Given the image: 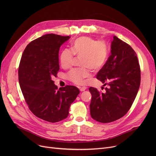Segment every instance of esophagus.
Here are the masks:
<instances>
[{
    "label": "esophagus",
    "instance_id": "obj_1",
    "mask_svg": "<svg viewBox=\"0 0 156 156\" xmlns=\"http://www.w3.org/2000/svg\"><path fill=\"white\" fill-rule=\"evenodd\" d=\"M79 88H80V90L81 92H83V91H85V90L87 89V87H80Z\"/></svg>",
    "mask_w": 156,
    "mask_h": 156
}]
</instances>
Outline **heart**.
I'll return each instance as SVG.
<instances>
[{"label": "heart", "mask_w": 156, "mask_h": 156, "mask_svg": "<svg viewBox=\"0 0 156 156\" xmlns=\"http://www.w3.org/2000/svg\"><path fill=\"white\" fill-rule=\"evenodd\" d=\"M71 51L64 49L60 55V62L63 68L71 66L73 55L81 57L80 62L84 68H75L68 73V78L77 85L85 83V79L90 76V69L93 71L101 69L107 61L108 49L105 42L92 38L80 37L71 43Z\"/></svg>", "instance_id": "b5f03b06"}]
</instances>
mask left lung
I'll use <instances>...</instances> for the list:
<instances>
[{"mask_svg":"<svg viewBox=\"0 0 156 156\" xmlns=\"http://www.w3.org/2000/svg\"><path fill=\"white\" fill-rule=\"evenodd\" d=\"M111 55L98 72L97 78L104 83L105 92L90 87L91 117L106 123L116 121L130 109L140 84V68L136 54L128 44L114 36ZM102 88H104L102 87Z\"/></svg>","mask_w":156,"mask_h":156,"instance_id":"left-lung-1","label":"left lung"}]
</instances>
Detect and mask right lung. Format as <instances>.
<instances>
[{
	"instance_id": "obj_1",
	"label": "right lung",
	"mask_w": 156,
	"mask_h": 156,
	"mask_svg": "<svg viewBox=\"0 0 156 156\" xmlns=\"http://www.w3.org/2000/svg\"><path fill=\"white\" fill-rule=\"evenodd\" d=\"M69 38L43 35L27 46L20 61L19 83L29 109L37 117L51 122L68 117L70 105L80 93L75 86L58 90L52 80L59 70L60 47Z\"/></svg>"
}]
</instances>
